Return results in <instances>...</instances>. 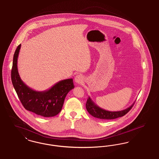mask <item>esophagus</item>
Segmentation results:
<instances>
[{"label": "esophagus", "instance_id": "1", "mask_svg": "<svg viewBox=\"0 0 159 159\" xmlns=\"http://www.w3.org/2000/svg\"><path fill=\"white\" fill-rule=\"evenodd\" d=\"M83 77L81 74H78L75 77V82L76 83L81 84L83 82Z\"/></svg>", "mask_w": 159, "mask_h": 159}]
</instances>
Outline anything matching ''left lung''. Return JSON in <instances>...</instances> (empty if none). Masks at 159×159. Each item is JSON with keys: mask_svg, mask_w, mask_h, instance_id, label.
Instances as JSON below:
<instances>
[{"mask_svg": "<svg viewBox=\"0 0 159 159\" xmlns=\"http://www.w3.org/2000/svg\"><path fill=\"white\" fill-rule=\"evenodd\" d=\"M134 104V102L129 108L122 111H109L98 107L89 97L87 100L85 107L89 113L95 118H98L102 120H112L124 116L132 109Z\"/></svg>", "mask_w": 159, "mask_h": 159, "instance_id": "left-lung-1", "label": "left lung"}]
</instances>
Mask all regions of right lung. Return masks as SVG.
I'll list each match as a JSON object with an SVG mask.
<instances>
[{
    "mask_svg": "<svg viewBox=\"0 0 159 159\" xmlns=\"http://www.w3.org/2000/svg\"><path fill=\"white\" fill-rule=\"evenodd\" d=\"M21 44L15 51L11 80L18 97L25 108L42 117H54L61 111L67 93L74 88L72 78L60 81L50 89L35 91L28 87L20 78L17 68V60Z\"/></svg>",
    "mask_w": 159,
    "mask_h": 159,
    "instance_id": "add662e5",
    "label": "right lung"
}]
</instances>
